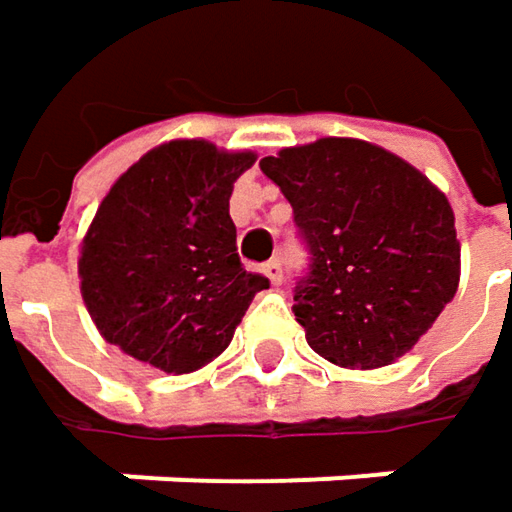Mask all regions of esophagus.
Here are the masks:
<instances>
[{"label":"esophagus","mask_w":512,"mask_h":512,"mask_svg":"<svg viewBox=\"0 0 512 512\" xmlns=\"http://www.w3.org/2000/svg\"><path fill=\"white\" fill-rule=\"evenodd\" d=\"M262 274L271 279V285H279V282H282V265H279L276 259H271V262L262 268Z\"/></svg>","instance_id":"1"}]
</instances>
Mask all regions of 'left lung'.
<instances>
[{
    "label": "left lung",
    "instance_id": "1",
    "mask_svg": "<svg viewBox=\"0 0 512 512\" xmlns=\"http://www.w3.org/2000/svg\"><path fill=\"white\" fill-rule=\"evenodd\" d=\"M259 168L288 198L309 250V276L294 288L309 347L349 370L393 364L457 291L446 195L402 157L341 136L282 148Z\"/></svg>",
    "mask_w": 512,
    "mask_h": 512
}]
</instances>
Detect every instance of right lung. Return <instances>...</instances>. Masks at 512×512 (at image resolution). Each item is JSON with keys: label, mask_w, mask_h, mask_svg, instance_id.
Instances as JSON below:
<instances>
[{"label": "right lung", "mask_w": 512, "mask_h": 512, "mask_svg": "<svg viewBox=\"0 0 512 512\" xmlns=\"http://www.w3.org/2000/svg\"><path fill=\"white\" fill-rule=\"evenodd\" d=\"M256 163L203 139L157 145L113 183L81 244V294L107 344L163 373H192L230 347L250 300L230 218L233 183Z\"/></svg>", "instance_id": "right-lung-1"}]
</instances>
